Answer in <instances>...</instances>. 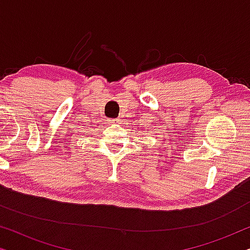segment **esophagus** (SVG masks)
<instances>
[{
  "mask_svg": "<svg viewBox=\"0 0 250 250\" xmlns=\"http://www.w3.org/2000/svg\"><path fill=\"white\" fill-rule=\"evenodd\" d=\"M107 121L110 123V124H118V123L121 122L118 118H109V119H107Z\"/></svg>",
  "mask_w": 250,
  "mask_h": 250,
  "instance_id": "34e87169",
  "label": "esophagus"
}]
</instances>
